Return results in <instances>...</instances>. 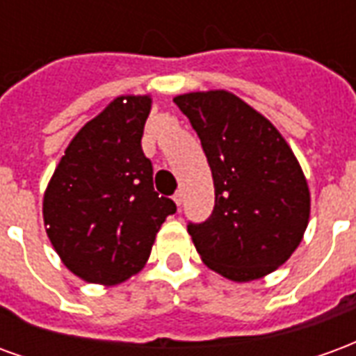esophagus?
Here are the masks:
<instances>
[{
    "label": "esophagus",
    "mask_w": 356,
    "mask_h": 356,
    "mask_svg": "<svg viewBox=\"0 0 356 356\" xmlns=\"http://www.w3.org/2000/svg\"><path fill=\"white\" fill-rule=\"evenodd\" d=\"M183 198H185V194H183V191H177V193L173 194V200H175V204H177L179 208H181V204H183Z\"/></svg>",
    "instance_id": "obj_1"
}]
</instances>
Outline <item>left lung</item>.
<instances>
[{
  "label": "left lung",
  "instance_id": "left-lung-1",
  "mask_svg": "<svg viewBox=\"0 0 356 356\" xmlns=\"http://www.w3.org/2000/svg\"><path fill=\"white\" fill-rule=\"evenodd\" d=\"M173 102L200 139L216 188L211 216L188 223L202 261L234 282L273 273L309 223V186L291 148L229 91L179 95Z\"/></svg>",
  "mask_w": 356,
  "mask_h": 356
}]
</instances>
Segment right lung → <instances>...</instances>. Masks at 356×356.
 Masks as SVG:
<instances>
[{
  "label": "right lung",
  "instance_id": "add662e5",
  "mask_svg": "<svg viewBox=\"0 0 356 356\" xmlns=\"http://www.w3.org/2000/svg\"><path fill=\"white\" fill-rule=\"evenodd\" d=\"M150 97H118L81 127L43 196L55 252L74 275L120 284L147 263L156 232L177 211L152 185L140 139Z\"/></svg>",
  "mask_w": 356,
  "mask_h": 356
}]
</instances>
